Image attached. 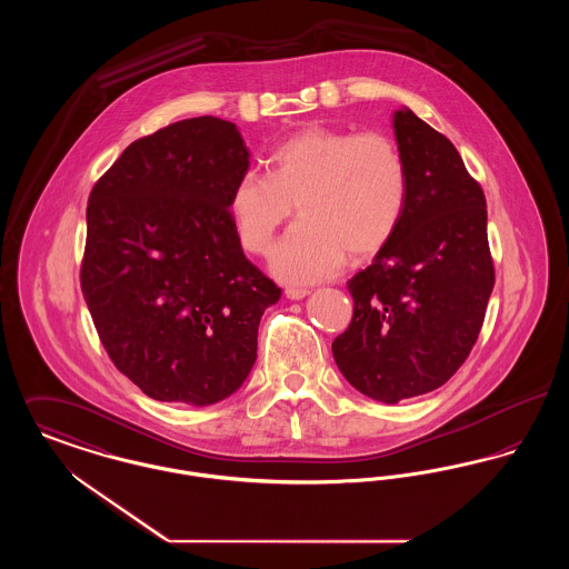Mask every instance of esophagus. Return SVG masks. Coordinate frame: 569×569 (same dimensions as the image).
I'll use <instances>...</instances> for the list:
<instances>
[{"label": "esophagus", "mask_w": 569, "mask_h": 569, "mask_svg": "<svg viewBox=\"0 0 569 569\" xmlns=\"http://www.w3.org/2000/svg\"><path fill=\"white\" fill-rule=\"evenodd\" d=\"M307 295H309L307 288H286V297L290 298V300H300V298H305Z\"/></svg>", "instance_id": "1"}]
</instances>
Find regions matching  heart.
Instances as JSON below:
<instances>
[{
    "label": "heart",
    "mask_w": 569,
    "mask_h": 569,
    "mask_svg": "<svg viewBox=\"0 0 569 569\" xmlns=\"http://www.w3.org/2000/svg\"><path fill=\"white\" fill-rule=\"evenodd\" d=\"M407 166L395 140L325 126L279 142L267 174L244 170L228 211L249 253H267L297 204L300 219L274 247L271 269L288 283H316L390 241L406 213Z\"/></svg>",
    "instance_id": "obj_1"
}]
</instances>
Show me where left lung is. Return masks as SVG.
I'll list each match as a JSON object with an SVG mask.
<instances>
[{
    "mask_svg": "<svg viewBox=\"0 0 569 569\" xmlns=\"http://www.w3.org/2000/svg\"><path fill=\"white\" fill-rule=\"evenodd\" d=\"M392 126L406 213L371 267L348 281L352 322L332 341L343 378L381 403L427 395L459 371L495 286L487 198L457 147L409 109Z\"/></svg>",
    "mask_w": 569,
    "mask_h": 569,
    "instance_id": "left-lung-1",
    "label": "left lung"
}]
</instances>
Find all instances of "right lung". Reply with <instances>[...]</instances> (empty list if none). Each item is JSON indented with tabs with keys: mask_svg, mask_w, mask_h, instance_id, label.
<instances>
[{
	"mask_svg": "<svg viewBox=\"0 0 569 569\" xmlns=\"http://www.w3.org/2000/svg\"><path fill=\"white\" fill-rule=\"evenodd\" d=\"M247 168L234 123L193 117L134 140L89 193L82 297L114 367L156 401L213 406L256 362L281 290L228 211Z\"/></svg>",
	"mask_w": 569,
	"mask_h": 569,
	"instance_id": "add662e5",
	"label": "right lung"
}]
</instances>
